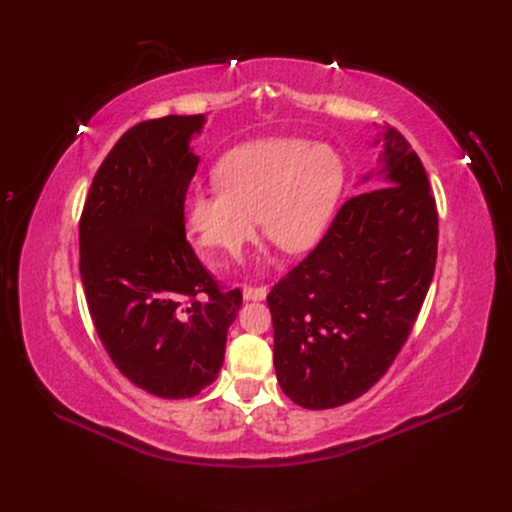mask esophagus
I'll return each instance as SVG.
<instances>
[{
	"mask_svg": "<svg viewBox=\"0 0 512 512\" xmlns=\"http://www.w3.org/2000/svg\"><path fill=\"white\" fill-rule=\"evenodd\" d=\"M269 296V289L266 287H243V300L248 302H262Z\"/></svg>",
	"mask_w": 512,
	"mask_h": 512,
	"instance_id": "1",
	"label": "esophagus"
}]
</instances>
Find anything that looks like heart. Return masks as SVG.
<instances>
[{
  "instance_id": "heart-1",
  "label": "heart",
  "mask_w": 512,
  "mask_h": 512,
  "mask_svg": "<svg viewBox=\"0 0 512 512\" xmlns=\"http://www.w3.org/2000/svg\"><path fill=\"white\" fill-rule=\"evenodd\" d=\"M346 162L327 143L269 137L243 143L216 166L214 187H196L185 223L204 260L225 269L264 235L287 254L312 250L327 233L346 187Z\"/></svg>"
}]
</instances>
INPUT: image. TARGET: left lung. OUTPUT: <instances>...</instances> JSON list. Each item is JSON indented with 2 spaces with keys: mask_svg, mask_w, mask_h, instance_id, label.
Wrapping results in <instances>:
<instances>
[{
  "mask_svg": "<svg viewBox=\"0 0 512 512\" xmlns=\"http://www.w3.org/2000/svg\"><path fill=\"white\" fill-rule=\"evenodd\" d=\"M375 127L377 166L266 298L279 385L310 410L348 404L385 375L435 271L437 210L425 168L398 129Z\"/></svg>",
  "mask_w": 512,
  "mask_h": 512,
  "instance_id": "obj_1",
  "label": "left lung"
}]
</instances>
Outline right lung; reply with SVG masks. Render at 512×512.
Here are the masks:
<instances>
[{"label": "right lung", "mask_w": 512, "mask_h": 512, "mask_svg": "<svg viewBox=\"0 0 512 512\" xmlns=\"http://www.w3.org/2000/svg\"><path fill=\"white\" fill-rule=\"evenodd\" d=\"M204 114L129 129L97 170L79 225L81 279L102 344L131 383L198 396L223 367L241 291L223 294L185 239Z\"/></svg>", "instance_id": "obj_1"}]
</instances>
